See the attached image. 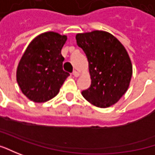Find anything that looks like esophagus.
<instances>
[{
	"mask_svg": "<svg viewBox=\"0 0 155 155\" xmlns=\"http://www.w3.org/2000/svg\"><path fill=\"white\" fill-rule=\"evenodd\" d=\"M73 74H74V77H78V76L81 74V73H80V71H78V70H74V71L73 72Z\"/></svg>",
	"mask_w": 155,
	"mask_h": 155,
	"instance_id": "obj_1",
	"label": "esophagus"
}]
</instances>
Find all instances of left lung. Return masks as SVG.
Returning a JSON list of instances; mask_svg holds the SVG:
<instances>
[{
  "instance_id": "8db88e82",
  "label": "left lung",
  "mask_w": 155,
  "mask_h": 155,
  "mask_svg": "<svg viewBox=\"0 0 155 155\" xmlns=\"http://www.w3.org/2000/svg\"><path fill=\"white\" fill-rule=\"evenodd\" d=\"M75 38L87 57L91 76V86L82 91L83 97L99 108L113 105L127 92L132 76L124 46L104 31L78 33Z\"/></svg>"
}]
</instances>
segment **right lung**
Listing matches in <instances>:
<instances>
[{"label":"right lung","instance_id":"right-lung-1","mask_svg":"<svg viewBox=\"0 0 155 155\" xmlns=\"http://www.w3.org/2000/svg\"><path fill=\"white\" fill-rule=\"evenodd\" d=\"M67 36L54 31L38 35L27 46L17 68V82L31 101L43 103L53 99L69 75L62 69L61 51Z\"/></svg>","mask_w":155,"mask_h":155}]
</instances>
